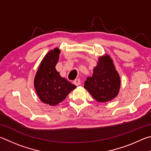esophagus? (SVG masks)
I'll list each match as a JSON object with an SVG mask.
<instances>
[{"instance_id":"34e87169","label":"esophagus","mask_w":151,"mask_h":151,"mask_svg":"<svg viewBox=\"0 0 151 151\" xmlns=\"http://www.w3.org/2000/svg\"><path fill=\"white\" fill-rule=\"evenodd\" d=\"M73 83L74 84H75L76 86H79V85L81 84V80L79 78L76 79V80L73 81Z\"/></svg>"}]
</instances>
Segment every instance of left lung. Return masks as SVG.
Listing matches in <instances>:
<instances>
[{"instance_id": "obj_1", "label": "left lung", "mask_w": 151, "mask_h": 151, "mask_svg": "<svg viewBox=\"0 0 151 151\" xmlns=\"http://www.w3.org/2000/svg\"><path fill=\"white\" fill-rule=\"evenodd\" d=\"M119 87L120 78L112 60L107 55L100 57L92 76L85 81L84 88L98 102H106L116 97Z\"/></svg>"}]
</instances>
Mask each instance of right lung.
Segmentation results:
<instances>
[{
  "label": "right lung",
  "instance_id": "obj_1",
  "mask_svg": "<svg viewBox=\"0 0 151 151\" xmlns=\"http://www.w3.org/2000/svg\"><path fill=\"white\" fill-rule=\"evenodd\" d=\"M59 54L58 48L48 52L41 63L34 79V86L38 96L43 102L51 106L61 102L76 88L75 85L62 78L56 70Z\"/></svg>",
  "mask_w": 151,
  "mask_h": 151
}]
</instances>
